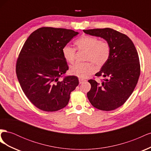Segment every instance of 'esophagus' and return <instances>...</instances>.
I'll return each instance as SVG.
<instances>
[{
	"instance_id": "34e87169",
	"label": "esophagus",
	"mask_w": 151,
	"mask_h": 151,
	"mask_svg": "<svg viewBox=\"0 0 151 151\" xmlns=\"http://www.w3.org/2000/svg\"><path fill=\"white\" fill-rule=\"evenodd\" d=\"M79 84H82V83H84V82H86V80L83 79H81V78H79Z\"/></svg>"
}]
</instances>
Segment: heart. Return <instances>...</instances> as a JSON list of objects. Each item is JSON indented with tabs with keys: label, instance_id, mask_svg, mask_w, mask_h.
I'll return each mask as SVG.
<instances>
[{
	"label": "heart",
	"instance_id": "heart-1",
	"mask_svg": "<svg viewBox=\"0 0 151 151\" xmlns=\"http://www.w3.org/2000/svg\"><path fill=\"white\" fill-rule=\"evenodd\" d=\"M74 44L77 50L86 51L84 60L87 62L76 63L70 68L71 74L80 78H85L94 73V64L98 68L103 67L110 57L111 47L107 41L99 40L92 36L83 35L76 41ZM62 54L68 63H73L75 62V48L65 46L62 49Z\"/></svg>",
	"mask_w": 151,
	"mask_h": 151
}]
</instances>
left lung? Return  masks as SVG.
<instances>
[{"mask_svg":"<svg viewBox=\"0 0 151 151\" xmlns=\"http://www.w3.org/2000/svg\"><path fill=\"white\" fill-rule=\"evenodd\" d=\"M85 33L99 36L110 45L108 61L95 76L105 79L98 83L88 81L90 91L87 96L93 106L102 111L120 107L130 96L139 81L140 65L137 51L132 40L125 34L111 28L83 30Z\"/></svg>","mask_w":151,"mask_h":151,"instance_id":"1","label":"left lung"}]
</instances>
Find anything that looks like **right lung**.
<instances>
[{
  "label": "right lung",
  "mask_w": 151,
  "mask_h": 151,
  "mask_svg": "<svg viewBox=\"0 0 151 151\" xmlns=\"http://www.w3.org/2000/svg\"><path fill=\"white\" fill-rule=\"evenodd\" d=\"M77 35L72 29L42 27L29 35L21 50L16 65L17 79L26 96L41 110L65 107L79 84L74 76L60 79L68 69L62 49Z\"/></svg>",
  "instance_id": "1"
}]
</instances>
